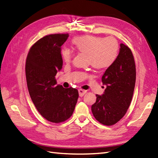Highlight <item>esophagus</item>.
Segmentation results:
<instances>
[{
  "label": "esophagus",
  "instance_id": "1",
  "mask_svg": "<svg viewBox=\"0 0 158 158\" xmlns=\"http://www.w3.org/2000/svg\"><path fill=\"white\" fill-rule=\"evenodd\" d=\"M86 93H87L86 90L82 89H79V94L80 97H83L85 94H86Z\"/></svg>",
  "mask_w": 158,
  "mask_h": 158
}]
</instances>
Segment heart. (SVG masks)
I'll list each match as a JSON object with an SVG mask.
<instances>
[{
	"label": "heart",
	"instance_id": "b5f03b06",
	"mask_svg": "<svg viewBox=\"0 0 158 158\" xmlns=\"http://www.w3.org/2000/svg\"><path fill=\"white\" fill-rule=\"evenodd\" d=\"M72 44L80 53L87 54V63L96 69H106L112 66L118 57L119 43L115 38L94 35H80L75 37ZM61 58L69 63L73 58V52L69 48L61 50Z\"/></svg>",
	"mask_w": 158,
	"mask_h": 158
}]
</instances>
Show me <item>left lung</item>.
I'll use <instances>...</instances> for the list:
<instances>
[{"label": "left lung", "mask_w": 158, "mask_h": 158, "mask_svg": "<svg viewBox=\"0 0 158 158\" xmlns=\"http://www.w3.org/2000/svg\"><path fill=\"white\" fill-rule=\"evenodd\" d=\"M120 47L116 61L102 77V82L106 85L104 94L96 95V102L91 106L96 120L107 126L118 123L126 114L135 88L134 57L127 46L121 43Z\"/></svg>", "instance_id": "8db88e82"}]
</instances>
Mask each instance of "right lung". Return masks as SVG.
<instances>
[{"mask_svg": "<svg viewBox=\"0 0 158 158\" xmlns=\"http://www.w3.org/2000/svg\"><path fill=\"white\" fill-rule=\"evenodd\" d=\"M69 34H52L38 40L27 56L28 90L35 106L44 119L59 123L71 118L79 93L73 87L56 85L55 75L63 67L60 47Z\"/></svg>", "mask_w": 158, "mask_h": 158, "instance_id": "1", "label": "right lung"}]
</instances>
